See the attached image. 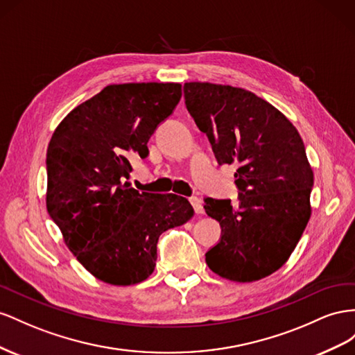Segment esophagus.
<instances>
[{"label": "esophagus", "mask_w": 355, "mask_h": 355, "mask_svg": "<svg viewBox=\"0 0 355 355\" xmlns=\"http://www.w3.org/2000/svg\"><path fill=\"white\" fill-rule=\"evenodd\" d=\"M190 204L193 205L196 214H204V205H202V200L199 198H196V196L190 198Z\"/></svg>", "instance_id": "1"}]
</instances>
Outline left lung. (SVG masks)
<instances>
[{"mask_svg": "<svg viewBox=\"0 0 355 355\" xmlns=\"http://www.w3.org/2000/svg\"><path fill=\"white\" fill-rule=\"evenodd\" d=\"M183 90L218 164L239 165L238 205L205 199L221 226L207 265L230 281L265 278L288 260L311 217L313 172L303 141L281 111L245 89L191 82Z\"/></svg>", "mask_w": 355, "mask_h": 355, "instance_id": "1", "label": "left lung"}]
</instances>
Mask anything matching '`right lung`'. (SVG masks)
Wrapping results in <instances>:
<instances>
[{"instance_id": "add662e5", "label": "right lung", "mask_w": 355, "mask_h": 355, "mask_svg": "<svg viewBox=\"0 0 355 355\" xmlns=\"http://www.w3.org/2000/svg\"><path fill=\"white\" fill-rule=\"evenodd\" d=\"M180 98L178 83L110 85L71 111L49 143V216L86 270L108 284L147 279L159 236L193 217L186 198L139 193L125 181L129 159L147 157Z\"/></svg>"}]
</instances>
